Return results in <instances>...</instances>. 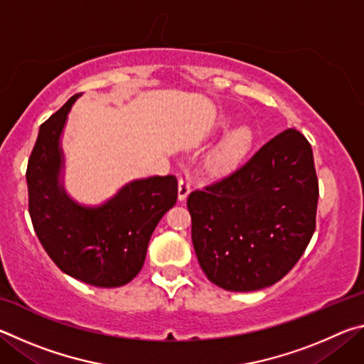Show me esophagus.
Returning a JSON list of instances; mask_svg holds the SVG:
<instances>
[{
    "label": "esophagus",
    "instance_id": "obj_1",
    "mask_svg": "<svg viewBox=\"0 0 364 364\" xmlns=\"http://www.w3.org/2000/svg\"><path fill=\"white\" fill-rule=\"evenodd\" d=\"M189 193H191V180L188 175H183L180 176V180H178V197H180V200H184Z\"/></svg>",
    "mask_w": 364,
    "mask_h": 364
}]
</instances>
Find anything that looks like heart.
I'll return each instance as SVG.
<instances>
[{
	"instance_id": "heart-1",
	"label": "heart",
	"mask_w": 364,
	"mask_h": 364,
	"mask_svg": "<svg viewBox=\"0 0 364 364\" xmlns=\"http://www.w3.org/2000/svg\"><path fill=\"white\" fill-rule=\"evenodd\" d=\"M254 144V133L249 127L234 128L208 156L207 165L212 175L223 176L239 167Z\"/></svg>"
}]
</instances>
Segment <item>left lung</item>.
<instances>
[{"mask_svg":"<svg viewBox=\"0 0 364 364\" xmlns=\"http://www.w3.org/2000/svg\"><path fill=\"white\" fill-rule=\"evenodd\" d=\"M318 196L311 146L287 128L241 168L189 194L191 236L202 271L226 291L273 286L315 232Z\"/></svg>","mask_w":364,"mask_h":364,"instance_id":"8db88e82","label":"left lung"}]
</instances>
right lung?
<instances>
[{"label": "right lung", "instance_id": "obj_1", "mask_svg": "<svg viewBox=\"0 0 364 364\" xmlns=\"http://www.w3.org/2000/svg\"><path fill=\"white\" fill-rule=\"evenodd\" d=\"M78 96L40 127L26 175L28 212L41 245L64 273L96 287H120L143 268L154 230L176 204L178 181L173 175L134 180L100 207L72 200L59 183V139Z\"/></svg>", "mask_w": 364, "mask_h": 364}]
</instances>
